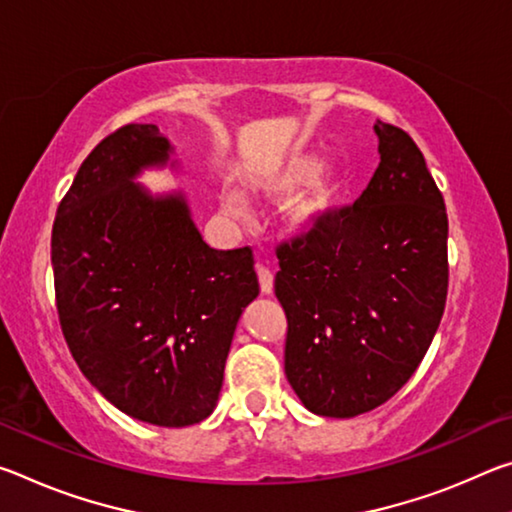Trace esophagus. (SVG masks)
Instances as JSON below:
<instances>
[{"instance_id":"34e87169","label":"esophagus","mask_w":512,"mask_h":512,"mask_svg":"<svg viewBox=\"0 0 512 512\" xmlns=\"http://www.w3.org/2000/svg\"><path fill=\"white\" fill-rule=\"evenodd\" d=\"M257 277H259V289H262V293H273V273L268 271V268L262 264V262H257Z\"/></svg>"}]
</instances>
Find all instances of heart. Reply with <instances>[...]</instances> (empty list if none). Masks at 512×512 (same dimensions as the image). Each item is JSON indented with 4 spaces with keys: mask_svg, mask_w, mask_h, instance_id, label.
<instances>
[{
    "mask_svg": "<svg viewBox=\"0 0 512 512\" xmlns=\"http://www.w3.org/2000/svg\"><path fill=\"white\" fill-rule=\"evenodd\" d=\"M255 192L268 201H284V228L293 237H311L325 228L343 194V176L311 151H291L282 160L266 164L250 176ZM223 210L230 216H244L246 201L239 192L223 194Z\"/></svg>",
    "mask_w": 512,
    "mask_h": 512,
    "instance_id": "heart-1",
    "label": "heart"
}]
</instances>
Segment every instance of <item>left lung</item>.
<instances>
[{
	"label": "left lung",
	"instance_id": "left-lung-1",
	"mask_svg": "<svg viewBox=\"0 0 512 512\" xmlns=\"http://www.w3.org/2000/svg\"><path fill=\"white\" fill-rule=\"evenodd\" d=\"M379 167L323 230L277 246L284 372L311 413L354 418L400 391L447 300V212L409 133L377 121Z\"/></svg>",
	"mask_w": 512,
	"mask_h": 512
}]
</instances>
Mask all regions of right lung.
I'll use <instances>...</instances> for the list:
<instances>
[{
    "instance_id": "1",
    "label": "right lung",
    "mask_w": 512,
    "mask_h": 512,
    "mask_svg": "<svg viewBox=\"0 0 512 512\" xmlns=\"http://www.w3.org/2000/svg\"><path fill=\"white\" fill-rule=\"evenodd\" d=\"M169 153L155 124L103 137L58 205L51 266L60 329L90 384L131 418L189 427L214 411L259 282L253 250L207 246L183 194L133 183Z\"/></svg>"
}]
</instances>
